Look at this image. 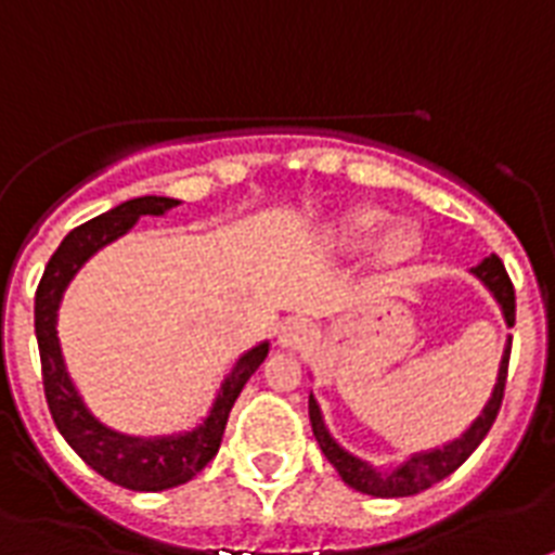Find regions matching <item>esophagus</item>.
<instances>
[{
    "label": "esophagus",
    "instance_id": "obj_1",
    "mask_svg": "<svg viewBox=\"0 0 555 555\" xmlns=\"http://www.w3.org/2000/svg\"><path fill=\"white\" fill-rule=\"evenodd\" d=\"M313 339V327L305 319H293L279 331V345L285 350H301L308 348V341Z\"/></svg>",
    "mask_w": 555,
    "mask_h": 555
}]
</instances>
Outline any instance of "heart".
Listing matches in <instances>:
<instances>
[{"label": "heart", "mask_w": 555, "mask_h": 555, "mask_svg": "<svg viewBox=\"0 0 555 555\" xmlns=\"http://www.w3.org/2000/svg\"><path fill=\"white\" fill-rule=\"evenodd\" d=\"M385 222H387V214L382 210V207H359V210L348 214L339 224H336V228H333L331 233L333 245H339V247L364 245V242L379 231ZM418 245H422V233H418L416 222L399 219V222H390L385 231L379 233L373 254H376V259H379L382 264L393 268V264H402L408 262V259H413Z\"/></svg>", "instance_id": "1"}]
</instances>
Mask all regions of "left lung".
<instances>
[{
	"instance_id": "left-lung-1",
	"label": "left lung",
	"mask_w": 555,
	"mask_h": 555,
	"mask_svg": "<svg viewBox=\"0 0 555 555\" xmlns=\"http://www.w3.org/2000/svg\"><path fill=\"white\" fill-rule=\"evenodd\" d=\"M470 273L479 279L481 285L488 287L490 296L496 299V305L502 308V317L507 322V327H513L516 322V293H513L511 276L504 270L502 259L499 256H488L481 259L476 268H470ZM511 336L504 341V353L502 362H499L496 373V385H493V393L488 396L485 408L479 410V416L473 418L470 427H465V434L456 436V439L444 441L441 448L430 450H418V453H410L404 462H399L390 470H382V467H373L371 462L353 456L350 450H345L339 441L333 439L327 425H324L322 408L310 393L308 413H310V427H313V436H317L319 448H322L324 459L336 467V473L341 476L345 485H350L359 493H367V496L376 499H402L413 496V493H422L430 485L441 481L444 476L456 470L473 450L479 448L481 439L488 436V430L496 422V413L502 408V396H504V379H507V359H511Z\"/></svg>"
}]
</instances>
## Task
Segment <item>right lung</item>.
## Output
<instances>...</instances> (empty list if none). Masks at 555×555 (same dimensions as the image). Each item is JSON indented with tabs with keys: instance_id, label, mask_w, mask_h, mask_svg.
<instances>
[{
	"instance_id": "obj_1",
	"label": "right lung",
	"mask_w": 555,
	"mask_h": 555,
	"mask_svg": "<svg viewBox=\"0 0 555 555\" xmlns=\"http://www.w3.org/2000/svg\"><path fill=\"white\" fill-rule=\"evenodd\" d=\"M176 205H182V202L170 199V196H139V199L121 202V205L111 207L107 214L79 224L62 238V245L56 247V254L44 268L42 282L36 287L34 322L39 359H42L44 399H48L59 434L65 436L67 444L76 450V456L88 467H93L99 476H105L119 488L145 490V493L179 488L184 481H191L219 453L233 402L238 399L247 379L259 371V364L268 359L270 350V341H259L256 348L238 356L231 373L216 390L207 416L184 434L147 436V439L145 436H128L102 425L88 410L82 393L76 390L74 379L67 373L62 345H59L56 319L62 296L90 256L125 236L142 216H165Z\"/></svg>"
}]
</instances>
